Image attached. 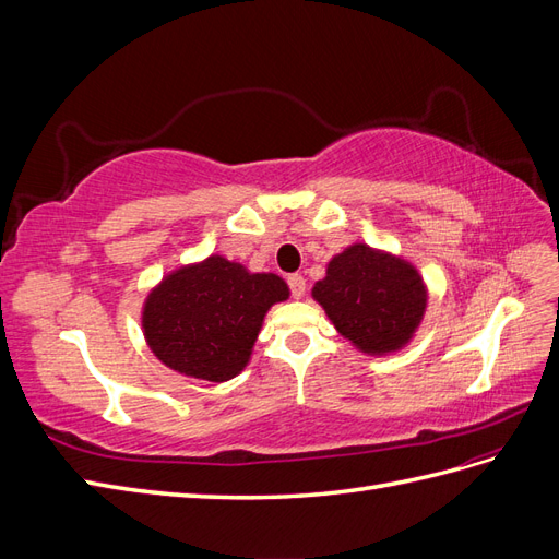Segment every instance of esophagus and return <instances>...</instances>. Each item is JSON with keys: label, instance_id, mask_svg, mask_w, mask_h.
Listing matches in <instances>:
<instances>
[{"label": "esophagus", "instance_id": "esophagus-1", "mask_svg": "<svg viewBox=\"0 0 559 559\" xmlns=\"http://www.w3.org/2000/svg\"><path fill=\"white\" fill-rule=\"evenodd\" d=\"M286 284H289V289H292V296H294V298H302V296H306V277H302V275H289V280H286Z\"/></svg>", "mask_w": 559, "mask_h": 559}]
</instances>
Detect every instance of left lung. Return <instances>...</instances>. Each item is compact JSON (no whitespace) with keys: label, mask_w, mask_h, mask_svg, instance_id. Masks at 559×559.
Segmentation results:
<instances>
[{"label":"left lung","mask_w":559,"mask_h":559,"mask_svg":"<svg viewBox=\"0 0 559 559\" xmlns=\"http://www.w3.org/2000/svg\"><path fill=\"white\" fill-rule=\"evenodd\" d=\"M312 296L337 331L364 352L378 354L408 343L427 306L417 270L366 245L335 257Z\"/></svg>","instance_id":"1"}]
</instances>
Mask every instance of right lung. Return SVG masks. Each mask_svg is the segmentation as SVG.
I'll use <instances>...</instances> for the list:
<instances>
[{
  "instance_id": "add662e5",
  "label": "right lung",
  "mask_w": 559,
  "mask_h": 559,
  "mask_svg": "<svg viewBox=\"0 0 559 559\" xmlns=\"http://www.w3.org/2000/svg\"><path fill=\"white\" fill-rule=\"evenodd\" d=\"M289 298L277 275H249L240 263L210 257L181 267L144 306V335L177 373L224 382L240 373L273 302Z\"/></svg>"
}]
</instances>
